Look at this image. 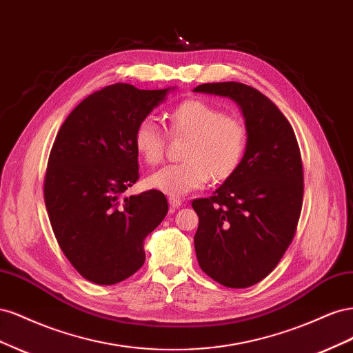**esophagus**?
Segmentation results:
<instances>
[{"instance_id":"1","label":"esophagus","mask_w":353,"mask_h":353,"mask_svg":"<svg viewBox=\"0 0 353 353\" xmlns=\"http://www.w3.org/2000/svg\"><path fill=\"white\" fill-rule=\"evenodd\" d=\"M169 205L172 209H178L181 205H183V200L178 197H169Z\"/></svg>"}]
</instances>
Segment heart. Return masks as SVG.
Returning a JSON list of instances; mask_svg holds the SVG:
<instances>
[{
	"instance_id": "1",
	"label": "heart",
	"mask_w": 353,
	"mask_h": 353,
	"mask_svg": "<svg viewBox=\"0 0 353 353\" xmlns=\"http://www.w3.org/2000/svg\"><path fill=\"white\" fill-rule=\"evenodd\" d=\"M170 135H187L184 162L168 165L148 176L150 187L172 197L185 196L208 184L223 181L239 169L248 143V131L239 116L225 114L208 101H181L166 113ZM137 153L147 165L163 160L166 135L153 119H143L134 132Z\"/></svg>"
}]
</instances>
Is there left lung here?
<instances>
[{"mask_svg": "<svg viewBox=\"0 0 353 353\" xmlns=\"http://www.w3.org/2000/svg\"><path fill=\"white\" fill-rule=\"evenodd\" d=\"M194 91L234 100L245 119L239 169L213 196L191 203L201 271L225 287L245 288L272 272L294 237L303 203L301 150L285 116L253 87L215 82Z\"/></svg>", "mask_w": 353, "mask_h": 353, "instance_id": "8db88e82", "label": "left lung"}]
</instances>
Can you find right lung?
Returning a JSON list of instances; mask_svg holds the SVG:
<instances>
[{
  "mask_svg": "<svg viewBox=\"0 0 353 353\" xmlns=\"http://www.w3.org/2000/svg\"><path fill=\"white\" fill-rule=\"evenodd\" d=\"M170 88L114 83L82 100L63 122L44 178L51 228L72 266L91 283L126 280L145 261L143 243L168 213L163 193L121 194L138 178L137 125Z\"/></svg>",
  "mask_w": 353,
  "mask_h": 353,
  "instance_id": "add662e5",
  "label": "right lung"
}]
</instances>
